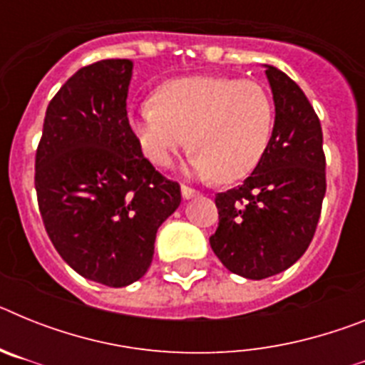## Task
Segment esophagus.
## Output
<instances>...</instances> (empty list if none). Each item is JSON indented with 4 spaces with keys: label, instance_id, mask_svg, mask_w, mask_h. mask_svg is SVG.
Wrapping results in <instances>:
<instances>
[{
    "label": "esophagus",
    "instance_id": "1",
    "mask_svg": "<svg viewBox=\"0 0 365 365\" xmlns=\"http://www.w3.org/2000/svg\"><path fill=\"white\" fill-rule=\"evenodd\" d=\"M180 193H182V197H185V199H190V197H195L199 192H197V190L190 188V186L182 185V186H180Z\"/></svg>",
    "mask_w": 365,
    "mask_h": 365
}]
</instances>
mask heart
I'll return each mask as SVG.
<instances>
[{"label": "heart", "instance_id": "obj_1", "mask_svg": "<svg viewBox=\"0 0 365 365\" xmlns=\"http://www.w3.org/2000/svg\"><path fill=\"white\" fill-rule=\"evenodd\" d=\"M130 122L151 163L166 166L192 144V168L199 175L232 182L263 159L272 138L274 106L256 82L188 76L163 83L153 100L131 109Z\"/></svg>", "mask_w": 365, "mask_h": 365}]
</instances>
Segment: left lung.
Wrapping results in <instances>:
<instances>
[{
	"instance_id": "8db88e82",
	"label": "left lung",
	"mask_w": 365,
	"mask_h": 365,
	"mask_svg": "<svg viewBox=\"0 0 365 365\" xmlns=\"http://www.w3.org/2000/svg\"><path fill=\"white\" fill-rule=\"evenodd\" d=\"M265 67L276 106L272 138L243 185L215 195L219 225L210 235L222 265L248 279L283 272L305 254L327 188L320 118L294 80Z\"/></svg>"
}]
</instances>
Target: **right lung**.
Wrapping results in <instances>:
<instances>
[{
    "label": "right lung",
    "instance_id": "1",
    "mask_svg": "<svg viewBox=\"0 0 365 365\" xmlns=\"http://www.w3.org/2000/svg\"><path fill=\"white\" fill-rule=\"evenodd\" d=\"M133 63L100 60L47 106L34 164L38 208L56 252L108 287L148 272L157 230L180 205V186L140 150L125 100Z\"/></svg>",
    "mask_w": 365,
    "mask_h": 365
}]
</instances>
